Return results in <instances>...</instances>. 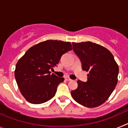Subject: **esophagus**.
Segmentation results:
<instances>
[{
  "instance_id": "1",
  "label": "esophagus",
  "mask_w": 128,
  "mask_h": 128,
  "mask_svg": "<svg viewBox=\"0 0 128 128\" xmlns=\"http://www.w3.org/2000/svg\"><path fill=\"white\" fill-rule=\"evenodd\" d=\"M65 80H66V81H72V80H71V79H70L69 78H68V77H66V78H65Z\"/></svg>"
}]
</instances>
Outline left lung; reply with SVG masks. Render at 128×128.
I'll return each mask as SVG.
<instances>
[{
	"instance_id": "left-lung-1",
	"label": "left lung",
	"mask_w": 128,
	"mask_h": 128,
	"mask_svg": "<svg viewBox=\"0 0 128 128\" xmlns=\"http://www.w3.org/2000/svg\"><path fill=\"white\" fill-rule=\"evenodd\" d=\"M83 70L88 72L86 82L78 80V86L71 92L80 104L95 108L109 98L118 81V66L113 54L103 46L91 42L72 43Z\"/></svg>"
}]
</instances>
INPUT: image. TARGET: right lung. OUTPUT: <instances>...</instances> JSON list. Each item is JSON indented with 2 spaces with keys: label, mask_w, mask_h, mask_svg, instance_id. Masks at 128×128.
I'll return each mask as SVG.
<instances>
[{
  "label": "right lung",
  "mask_w": 128,
  "mask_h": 128,
  "mask_svg": "<svg viewBox=\"0 0 128 128\" xmlns=\"http://www.w3.org/2000/svg\"><path fill=\"white\" fill-rule=\"evenodd\" d=\"M72 49L70 42L48 40L30 47L18 61L14 77L27 101L42 104L55 96L64 78L50 74L49 70L58 64L63 54Z\"/></svg>",
  "instance_id": "obj_1"
}]
</instances>
